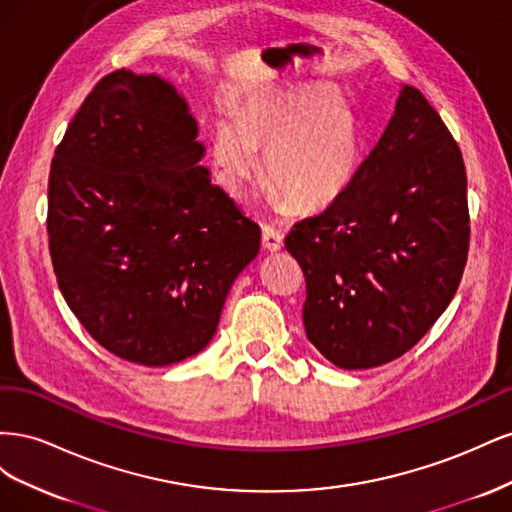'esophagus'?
I'll return each instance as SVG.
<instances>
[{
	"instance_id": "obj_1",
	"label": "esophagus",
	"mask_w": 512,
	"mask_h": 512,
	"mask_svg": "<svg viewBox=\"0 0 512 512\" xmlns=\"http://www.w3.org/2000/svg\"><path fill=\"white\" fill-rule=\"evenodd\" d=\"M262 247H265L267 252H280L284 247L282 232L275 230L273 226L262 228Z\"/></svg>"
}]
</instances>
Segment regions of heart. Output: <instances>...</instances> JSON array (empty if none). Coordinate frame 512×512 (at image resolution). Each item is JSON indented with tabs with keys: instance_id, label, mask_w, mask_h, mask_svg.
Instances as JSON below:
<instances>
[{
	"instance_id": "b5f03b06",
	"label": "heart",
	"mask_w": 512,
	"mask_h": 512,
	"mask_svg": "<svg viewBox=\"0 0 512 512\" xmlns=\"http://www.w3.org/2000/svg\"><path fill=\"white\" fill-rule=\"evenodd\" d=\"M239 117L220 121L211 136L213 166L232 196L258 175V153L265 179L294 209H322L346 192L361 162V132L335 91H258Z\"/></svg>"
}]
</instances>
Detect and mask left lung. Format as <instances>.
I'll use <instances>...</instances> for the list:
<instances>
[{
	"instance_id": "8db88e82",
	"label": "left lung",
	"mask_w": 512,
	"mask_h": 512,
	"mask_svg": "<svg viewBox=\"0 0 512 512\" xmlns=\"http://www.w3.org/2000/svg\"><path fill=\"white\" fill-rule=\"evenodd\" d=\"M468 247L461 149L421 91L404 85L346 192L286 237L305 275L307 339L342 369L395 361L455 297Z\"/></svg>"
}]
</instances>
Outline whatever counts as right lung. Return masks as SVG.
Here are the masks:
<instances>
[{"instance_id":"obj_1","label":"right lung","mask_w":512,"mask_h":512,"mask_svg":"<svg viewBox=\"0 0 512 512\" xmlns=\"http://www.w3.org/2000/svg\"><path fill=\"white\" fill-rule=\"evenodd\" d=\"M175 87L115 70L81 104L49 175L57 284L87 333L145 367L203 350L260 228L200 166L205 147Z\"/></svg>"}]
</instances>
